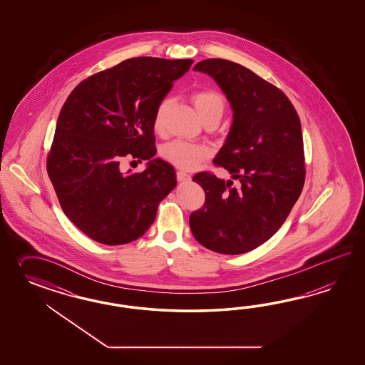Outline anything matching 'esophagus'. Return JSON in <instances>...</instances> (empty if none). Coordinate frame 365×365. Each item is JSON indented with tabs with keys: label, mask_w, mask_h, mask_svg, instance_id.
<instances>
[{
	"label": "esophagus",
	"mask_w": 365,
	"mask_h": 365,
	"mask_svg": "<svg viewBox=\"0 0 365 365\" xmlns=\"http://www.w3.org/2000/svg\"><path fill=\"white\" fill-rule=\"evenodd\" d=\"M177 179L179 182H188L191 177H190V174L185 173V171H178Z\"/></svg>",
	"instance_id": "esophagus-1"
}]
</instances>
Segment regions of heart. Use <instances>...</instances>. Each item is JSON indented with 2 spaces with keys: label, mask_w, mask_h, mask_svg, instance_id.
Here are the masks:
<instances>
[{
  "label": "heart",
  "mask_w": 365,
  "mask_h": 365,
  "mask_svg": "<svg viewBox=\"0 0 365 365\" xmlns=\"http://www.w3.org/2000/svg\"><path fill=\"white\" fill-rule=\"evenodd\" d=\"M190 100L198 112L202 122H220L226 108V98L221 92L214 89H198L190 95ZM170 110V100H163L155 110V133L165 131L167 112ZM162 158L170 165L182 168L192 170L211 156V148L206 144L187 143L175 140L166 144L160 150Z\"/></svg>",
  "instance_id": "b5f03b06"
}]
</instances>
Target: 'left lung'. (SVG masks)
Returning a JSON list of instances; mask_svg holds the SVG:
<instances>
[{
  "label": "left lung",
  "mask_w": 365,
  "mask_h": 365,
  "mask_svg": "<svg viewBox=\"0 0 365 365\" xmlns=\"http://www.w3.org/2000/svg\"><path fill=\"white\" fill-rule=\"evenodd\" d=\"M194 69L210 75L230 101L232 128L214 165L240 186L207 171L195 174L206 199L191 212L190 229L212 252L243 255L276 234L302 191L301 123L287 95L250 69L223 58L203 60Z\"/></svg>",
  "instance_id": "obj_1"
}]
</instances>
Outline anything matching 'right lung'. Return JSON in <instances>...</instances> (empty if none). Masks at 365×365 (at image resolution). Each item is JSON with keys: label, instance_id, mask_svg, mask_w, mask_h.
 <instances>
[{"label": "right lung", "instance_id": "1", "mask_svg": "<svg viewBox=\"0 0 365 365\" xmlns=\"http://www.w3.org/2000/svg\"><path fill=\"white\" fill-rule=\"evenodd\" d=\"M191 64L133 57L83 80L66 100L46 170L64 214L93 241L138 240L177 186L174 167L162 159L136 174H123L119 165L127 155L156 154L155 110Z\"/></svg>", "mask_w": 365, "mask_h": 365}]
</instances>
